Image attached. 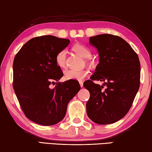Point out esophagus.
<instances>
[{
    "label": "esophagus",
    "instance_id": "obj_1",
    "mask_svg": "<svg viewBox=\"0 0 152 152\" xmlns=\"http://www.w3.org/2000/svg\"><path fill=\"white\" fill-rule=\"evenodd\" d=\"M79 83H80V85L81 87H83V82L80 81V82H79Z\"/></svg>",
    "mask_w": 152,
    "mask_h": 152
}]
</instances>
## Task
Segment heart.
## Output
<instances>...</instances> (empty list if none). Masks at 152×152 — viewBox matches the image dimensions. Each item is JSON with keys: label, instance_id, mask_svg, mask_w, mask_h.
I'll return each instance as SVG.
<instances>
[{"label": "heart", "instance_id": "b5f03b06", "mask_svg": "<svg viewBox=\"0 0 152 152\" xmlns=\"http://www.w3.org/2000/svg\"><path fill=\"white\" fill-rule=\"evenodd\" d=\"M73 50L76 53H78L80 57L85 59L90 58L91 57V51L85 45L76 44L73 47ZM66 50H61L57 54L55 57V61L59 67L61 68L66 67ZM89 73L87 69L84 70H75V69H69L65 72L64 78L66 80H73L81 81L85 79Z\"/></svg>", "mask_w": 152, "mask_h": 152}]
</instances>
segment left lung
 Segmentation results:
<instances>
[{"mask_svg":"<svg viewBox=\"0 0 152 152\" xmlns=\"http://www.w3.org/2000/svg\"><path fill=\"white\" fill-rule=\"evenodd\" d=\"M89 43L97 49L99 63L91 80L83 85L90 93L86 113L98 124L114 123L128 113L138 92L139 57L128 42L117 36L99 34L90 37ZM93 80L103 81V85L95 84Z\"/></svg>","mask_w":152,"mask_h":152,"instance_id":"1","label":"left lung"}]
</instances>
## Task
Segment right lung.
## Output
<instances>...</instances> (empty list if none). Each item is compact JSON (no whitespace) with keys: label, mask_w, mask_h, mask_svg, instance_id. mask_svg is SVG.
<instances>
[{"label":"right lung","mask_w":152,"mask_h":152,"mask_svg":"<svg viewBox=\"0 0 152 152\" xmlns=\"http://www.w3.org/2000/svg\"><path fill=\"white\" fill-rule=\"evenodd\" d=\"M69 42L50 35L33 38L14 58V91L26 116L35 123L51 126L61 121L68 103L80 90L78 82L73 80L50 87L64 75L55 57Z\"/></svg>","instance_id":"right-lung-1"}]
</instances>
